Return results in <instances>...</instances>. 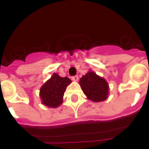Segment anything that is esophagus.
<instances>
[{"mask_svg":"<svg viewBox=\"0 0 149 149\" xmlns=\"http://www.w3.org/2000/svg\"><path fill=\"white\" fill-rule=\"evenodd\" d=\"M72 79L73 81H74V82H77V81H78L79 77H78V76L76 75V76H73V77H72Z\"/></svg>","mask_w":149,"mask_h":149,"instance_id":"34e87169","label":"esophagus"}]
</instances>
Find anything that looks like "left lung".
<instances>
[{"mask_svg": "<svg viewBox=\"0 0 149 149\" xmlns=\"http://www.w3.org/2000/svg\"><path fill=\"white\" fill-rule=\"evenodd\" d=\"M79 84L85 95L94 102H101L108 98L109 84L103 77L89 70L80 79Z\"/></svg>", "mask_w": 149, "mask_h": 149, "instance_id": "obj_1", "label": "left lung"}]
</instances>
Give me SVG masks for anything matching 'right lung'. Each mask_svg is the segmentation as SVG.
Listing matches in <instances>:
<instances>
[{
	"instance_id": "add662e5",
	"label": "right lung",
	"mask_w": 149,
	"mask_h": 149,
	"mask_svg": "<svg viewBox=\"0 0 149 149\" xmlns=\"http://www.w3.org/2000/svg\"><path fill=\"white\" fill-rule=\"evenodd\" d=\"M72 81L67 77H62L54 73L49 80L41 86L39 96L42 104L49 108H56L63 104V95Z\"/></svg>"
}]
</instances>
